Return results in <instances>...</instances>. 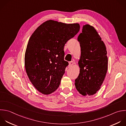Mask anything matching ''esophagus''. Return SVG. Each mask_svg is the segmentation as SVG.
<instances>
[{"mask_svg":"<svg viewBox=\"0 0 126 126\" xmlns=\"http://www.w3.org/2000/svg\"><path fill=\"white\" fill-rule=\"evenodd\" d=\"M73 64H74V63H73L72 61L70 62L69 63V67H71Z\"/></svg>","mask_w":126,"mask_h":126,"instance_id":"esophagus-1","label":"esophagus"}]
</instances>
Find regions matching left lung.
<instances>
[{
  "label": "left lung",
  "mask_w": 126,
  "mask_h": 126,
  "mask_svg": "<svg viewBox=\"0 0 126 126\" xmlns=\"http://www.w3.org/2000/svg\"><path fill=\"white\" fill-rule=\"evenodd\" d=\"M77 40L81 56L78 62L80 73L75 86L82 95H92L100 88L107 73L106 46L96 30L89 24L83 26Z\"/></svg>",
  "instance_id": "obj_1"
}]
</instances>
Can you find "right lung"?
<instances>
[{
	"instance_id": "obj_1",
	"label": "right lung",
	"mask_w": 126,
	"mask_h": 126,
	"mask_svg": "<svg viewBox=\"0 0 126 126\" xmlns=\"http://www.w3.org/2000/svg\"><path fill=\"white\" fill-rule=\"evenodd\" d=\"M78 23L48 20L31 35L26 50L25 66L31 82L39 92L49 94L59 87L67 62L63 48L79 31Z\"/></svg>"
}]
</instances>
